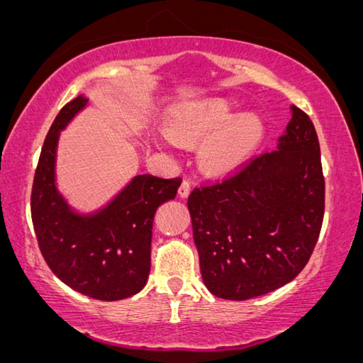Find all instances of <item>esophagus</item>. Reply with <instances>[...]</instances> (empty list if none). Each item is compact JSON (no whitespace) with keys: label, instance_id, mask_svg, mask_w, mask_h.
Returning a JSON list of instances; mask_svg holds the SVG:
<instances>
[{"label":"esophagus","instance_id":"1","mask_svg":"<svg viewBox=\"0 0 363 363\" xmlns=\"http://www.w3.org/2000/svg\"><path fill=\"white\" fill-rule=\"evenodd\" d=\"M178 195H180V198H188V195H190V182L188 180H183L180 188H178Z\"/></svg>","mask_w":363,"mask_h":363}]
</instances>
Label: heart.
I'll return each instance as SVG.
<instances>
[{"mask_svg":"<svg viewBox=\"0 0 363 363\" xmlns=\"http://www.w3.org/2000/svg\"><path fill=\"white\" fill-rule=\"evenodd\" d=\"M236 104L225 97H208L177 108L168 121L172 137L200 147L201 165L210 172H228L241 165L264 135V121L255 112H235Z\"/></svg>","mask_w":363,"mask_h":363,"instance_id":"b5f03b06","label":"heart"}]
</instances>
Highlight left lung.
<instances>
[{
	"label": "left lung",
	"mask_w": 363,
	"mask_h": 363,
	"mask_svg": "<svg viewBox=\"0 0 363 363\" xmlns=\"http://www.w3.org/2000/svg\"><path fill=\"white\" fill-rule=\"evenodd\" d=\"M279 138L225 180L188 196L201 277L213 296L247 301L291 282L324 220L325 183L314 123L301 108Z\"/></svg>",
	"instance_id": "8db88e82"
}]
</instances>
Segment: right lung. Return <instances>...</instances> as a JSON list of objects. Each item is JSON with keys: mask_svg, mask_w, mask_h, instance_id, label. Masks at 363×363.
I'll return each instance as SVG.
<instances>
[{"mask_svg": "<svg viewBox=\"0 0 363 363\" xmlns=\"http://www.w3.org/2000/svg\"><path fill=\"white\" fill-rule=\"evenodd\" d=\"M87 102L72 99L49 128L34 173L33 226L44 261L64 284L92 299L121 301L147 284L153 216L177 196L182 178L137 175L101 210L74 211L56 185L57 142Z\"/></svg>", "mask_w": 363, "mask_h": 363, "instance_id": "right-lung-1", "label": "right lung"}]
</instances>
